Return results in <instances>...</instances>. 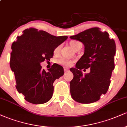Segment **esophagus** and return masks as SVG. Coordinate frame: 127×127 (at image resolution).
I'll return each instance as SVG.
<instances>
[{
    "label": "esophagus",
    "instance_id": "obj_1",
    "mask_svg": "<svg viewBox=\"0 0 127 127\" xmlns=\"http://www.w3.org/2000/svg\"><path fill=\"white\" fill-rule=\"evenodd\" d=\"M64 70L65 72H67L68 70V69L67 67H64Z\"/></svg>",
    "mask_w": 127,
    "mask_h": 127
}]
</instances>
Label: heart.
Listing matches in <instances>:
<instances>
[{"label":"heart","mask_w":127,"mask_h":127,"mask_svg":"<svg viewBox=\"0 0 127 127\" xmlns=\"http://www.w3.org/2000/svg\"><path fill=\"white\" fill-rule=\"evenodd\" d=\"M79 43H81V42L77 41V40H72V41L70 42V45L71 47H72L73 49H75V48L76 47ZM60 48H61V45H59V46H57V47L55 48L54 51V54L59 53L60 50ZM58 63H59L60 64L65 65V66H69V65H70L72 64V61L69 60H67V59H62L59 60L58 61Z\"/></svg>","instance_id":"b5f03b06"}]
</instances>
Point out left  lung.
I'll return each mask as SVG.
<instances>
[{"label": "left lung", "instance_id": "1", "mask_svg": "<svg viewBox=\"0 0 127 127\" xmlns=\"http://www.w3.org/2000/svg\"><path fill=\"white\" fill-rule=\"evenodd\" d=\"M109 35L107 32L94 27L70 37L82 42L85 47L84 55L75 67L70 69L73 74L70 82L71 96L78 103L88 104L98 101L108 90L116 53L115 42ZM88 68L89 74H84L80 70Z\"/></svg>", "mask_w": 127, "mask_h": 127}]
</instances>
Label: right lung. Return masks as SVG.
Wrapping results in <instances>:
<instances>
[{
  "label": "right lung",
  "mask_w": 127,
  "mask_h": 127,
  "mask_svg": "<svg viewBox=\"0 0 127 127\" xmlns=\"http://www.w3.org/2000/svg\"><path fill=\"white\" fill-rule=\"evenodd\" d=\"M67 38L30 28L24 30L13 42L10 67L15 75L16 88L26 101L39 104L52 98L53 83L64 75L63 67L54 64L46 72L40 63L52 58L55 48Z\"/></svg>",
  "instance_id": "obj_1"
}]
</instances>
